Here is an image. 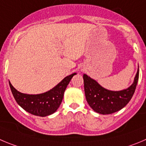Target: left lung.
<instances>
[{
	"instance_id": "obj_1",
	"label": "left lung",
	"mask_w": 146,
	"mask_h": 146,
	"mask_svg": "<svg viewBox=\"0 0 146 146\" xmlns=\"http://www.w3.org/2000/svg\"><path fill=\"white\" fill-rule=\"evenodd\" d=\"M83 78L86 99L90 107L99 114H110L122 110L132 99L138 81L139 68L133 84L129 88L119 92L103 88L86 74Z\"/></svg>"
}]
</instances>
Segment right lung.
Wrapping results in <instances>:
<instances>
[{
    "label": "right lung",
    "mask_w": 146,
    "mask_h": 146,
    "mask_svg": "<svg viewBox=\"0 0 146 146\" xmlns=\"http://www.w3.org/2000/svg\"><path fill=\"white\" fill-rule=\"evenodd\" d=\"M68 76L56 86L40 94H27L18 92L9 81L11 90L15 100L20 107L30 114L39 117H46L57 111L63 98L67 86L74 75Z\"/></svg>",
    "instance_id": "right-lung-1"
}]
</instances>
